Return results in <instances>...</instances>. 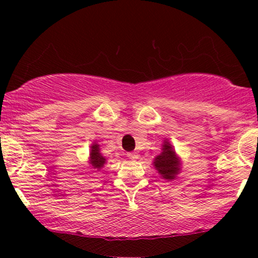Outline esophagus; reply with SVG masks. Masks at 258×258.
I'll return each mask as SVG.
<instances>
[{
  "instance_id": "34e87169",
  "label": "esophagus",
  "mask_w": 258,
  "mask_h": 258,
  "mask_svg": "<svg viewBox=\"0 0 258 258\" xmlns=\"http://www.w3.org/2000/svg\"><path fill=\"white\" fill-rule=\"evenodd\" d=\"M128 157L130 158V160H136V158L139 157V155H137L136 153H134V151H133V153H128Z\"/></svg>"
}]
</instances>
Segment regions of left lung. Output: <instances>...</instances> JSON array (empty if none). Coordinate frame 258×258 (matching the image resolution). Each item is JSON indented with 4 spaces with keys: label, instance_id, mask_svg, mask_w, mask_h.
I'll list each match as a JSON object with an SVG mask.
<instances>
[{
    "label": "left lung",
    "instance_id": "left-lung-1",
    "mask_svg": "<svg viewBox=\"0 0 258 258\" xmlns=\"http://www.w3.org/2000/svg\"><path fill=\"white\" fill-rule=\"evenodd\" d=\"M153 164L158 175L167 181L176 179L182 170L181 158L176 154L174 147L171 146L168 139H165L162 143L161 154L154 158Z\"/></svg>",
    "mask_w": 258,
    "mask_h": 258
}]
</instances>
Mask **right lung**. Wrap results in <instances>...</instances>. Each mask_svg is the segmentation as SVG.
I'll use <instances>...</instances> for the list:
<instances>
[{"instance_id":"add662e5","label":"right lung","mask_w":258,"mask_h":258,"mask_svg":"<svg viewBox=\"0 0 258 258\" xmlns=\"http://www.w3.org/2000/svg\"><path fill=\"white\" fill-rule=\"evenodd\" d=\"M105 163H107V158L102 155L100 144L97 142H93L90 146L89 153V164L91 165V169L100 171Z\"/></svg>"}]
</instances>
